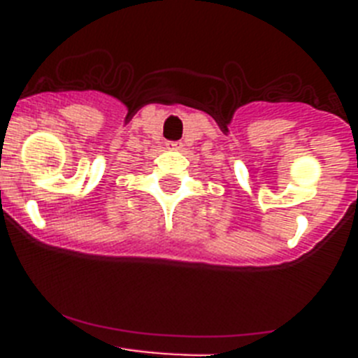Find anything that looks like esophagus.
I'll return each instance as SVG.
<instances>
[{
  "mask_svg": "<svg viewBox=\"0 0 358 358\" xmlns=\"http://www.w3.org/2000/svg\"><path fill=\"white\" fill-rule=\"evenodd\" d=\"M166 145H169L170 150H181L182 148L181 141H170V143H166Z\"/></svg>",
  "mask_w": 358,
  "mask_h": 358,
  "instance_id": "obj_1",
  "label": "esophagus"
}]
</instances>
